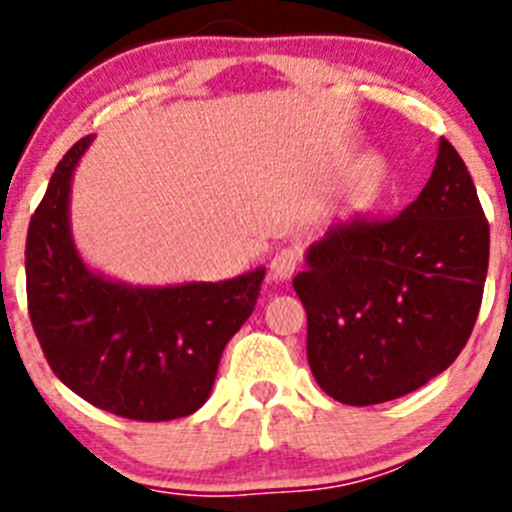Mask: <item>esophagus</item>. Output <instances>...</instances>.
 <instances>
[{
    "label": "esophagus",
    "instance_id": "34e87169",
    "mask_svg": "<svg viewBox=\"0 0 512 512\" xmlns=\"http://www.w3.org/2000/svg\"><path fill=\"white\" fill-rule=\"evenodd\" d=\"M297 266H300V253L295 248H282V251L274 253V259L269 264V274L274 282H287V279H292Z\"/></svg>",
    "mask_w": 512,
    "mask_h": 512
}]
</instances>
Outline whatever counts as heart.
<instances>
[{"mask_svg":"<svg viewBox=\"0 0 512 512\" xmlns=\"http://www.w3.org/2000/svg\"><path fill=\"white\" fill-rule=\"evenodd\" d=\"M390 182V166L382 156L372 153V156L361 158L359 164L354 166V171L348 174V179L343 182L341 194V210L348 215H364V212L372 210L379 200H382L384 189Z\"/></svg>","mask_w":512,"mask_h":512,"instance_id":"1","label":"heart"}]
</instances>
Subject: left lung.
<instances>
[{"instance_id":"8db88e82","label":"left lung","mask_w":512,"mask_h":512,"mask_svg":"<svg viewBox=\"0 0 512 512\" xmlns=\"http://www.w3.org/2000/svg\"><path fill=\"white\" fill-rule=\"evenodd\" d=\"M487 264L490 225L477 189L441 138L431 179L400 215L333 225L307 248L295 292L325 395L364 408L449 369L472 336Z\"/></svg>"}]
</instances>
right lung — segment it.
I'll return each mask as SVG.
<instances>
[{
	"instance_id": "right-lung-1",
	"label": "right lung",
	"mask_w": 512,
	"mask_h": 512,
	"mask_svg": "<svg viewBox=\"0 0 512 512\" xmlns=\"http://www.w3.org/2000/svg\"><path fill=\"white\" fill-rule=\"evenodd\" d=\"M61 158L30 217L27 310L53 374L94 408L130 420H174L210 397L217 364L259 300L266 269L225 282L133 287L92 271L71 235V179L92 146Z\"/></svg>"
}]
</instances>
